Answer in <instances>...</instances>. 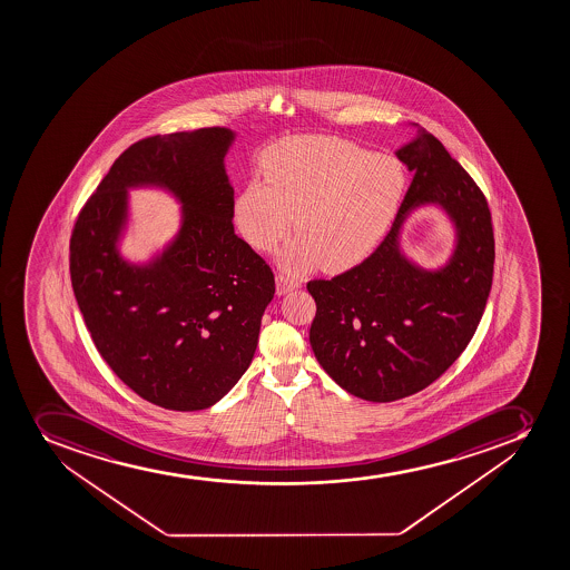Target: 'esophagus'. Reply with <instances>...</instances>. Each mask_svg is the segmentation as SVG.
<instances>
[{
	"mask_svg": "<svg viewBox=\"0 0 570 570\" xmlns=\"http://www.w3.org/2000/svg\"><path fill=\"white\" fill-rule=\"evenodd\" d=\"M301 282L286 275H276V295H286L299 288Z\"/></svg>",
	"mask_w": 570,
	"mask_h": 570,
	"instance_id": "obj_1",
	"label": "esophagus"
}]
</instances>
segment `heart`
<instances>
[{"label":"heart","instance_id":"obj_1","mask_svg":"<svg viewBox=\"0 0 570 570\" xmlns=\"http://www.w3.org/2000/svg\"><path fill=\"white\" fill-rule=\"evenodd\" d=\"M264 175L267 184L250 181L239 193L236 223L253 247L269 250L295 214L297 236L281 253V264L295 273L361 264L405 191V173L394 158L334 137H295L271 147Z\"/></svg>","mask_w":570,"mask_h":570}]
</instances>
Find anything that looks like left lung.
I'll use <instances>...</instances> for the list:
<instances>
[{"mask_svg": "<svg viewBox=\"0 0 570 570\" xmlns=\"http://www.w3.org/2000/svg\"><path fill=\"white\" fill-rule=\"evenodd\" d=\"M395 156L411 187L394 225L362 264L331 281H311L316 301L311 345L323 370L350 394L389 403L436 381L470 344L491 294L494 232L472 176L425 130ZM436 203L456 226L451 262L436 272L400 253L412 208Z\"/></svg>", "mask_w": 570, "mask_h": 570, "instance_id": "obj_1", "label": "left lung"}]
</instances>
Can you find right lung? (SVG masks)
I'll return each mask as SVG.
<instances>
[{
  "mask_svg": "<svg viewBox=\"0 0 570 570\" xmlns=\"http://www.w3.org/2000/svg\"><path fill=\"white\" fill-rule=\"evenodd\" d=\"M228 128L134 142L79 212L70 278L98 353L142 400L169 411L215 405L247 372L275 276L236 236L225 156ZM161 186L183 204L170 247L145 266L119 256L130 186Z\"/></svg>",
  "mask_w": 570,
  "mask_h": 570,
  "instance_id": "obj_1",
  "label": "right lung"
}]
</instances>
